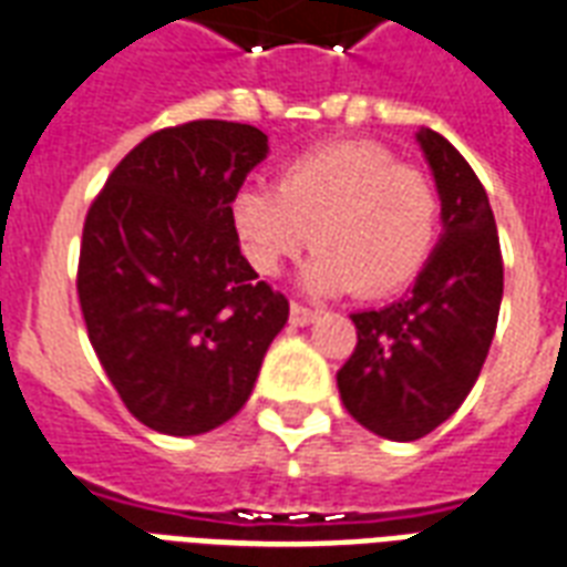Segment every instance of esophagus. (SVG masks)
I'll use <instances>...</instances> for the list:
<instances>
[{"instance_id": "esophagus-1", "label": "esophagus", "mask_w": 567, "mask_h": 567, "mask_svg": "<svg viewBox=\"0 0 567 567\" xmlns=\"http://www.w3.org/2000/svg\"><path fill=\"white\" fill-rule=\"evenodd\" d=\"M315 318H318V312L306 309V306H300V302H291V315H288V321H291L293 327H309V323H315Z\"/></svg>"}]
</instances>
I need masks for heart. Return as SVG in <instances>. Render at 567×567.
<instances>
[{"mask_svg":"<svg viewBox=\"0 0 567 567\" xmlns=\"http://www.w3.org/2000/svg\"><path fill=\"white\" fill-rule=\"evenodd\" d=\"M244 255L276 276L306 246H321L302 282L315 293L401 291L422 274L440 235L434 181L378 142H336L285 163L276 189L231 198Z\"/></svg>","mask_w":567,"mask_h":567,"instance_id":"heart-1","label":"heart"}]
</instances>
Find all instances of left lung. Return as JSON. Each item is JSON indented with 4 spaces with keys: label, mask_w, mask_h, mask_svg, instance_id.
Returning a JSON list of instances; mask_svg holds the SVG:
<instances>
[{
    "label": "left lung",
    "mask_w": 567,
    "mask_h": 567,
    "mask_svg": "<svg viewBox=\"0 0 567 567\" xmlns=\"http://www.w3.org/2000/svg\"><path fill=\"white\" fill-rule=\"evenodd\" d=\"M443 237L408 297L351 315L357 348L336 374L344 408L378 437L410 443L455 413L485 365L503 302V252L487 193L457 148L422 127Z\"/></svg>",
    "instance_id": "8db88e82"
}]
</instances>
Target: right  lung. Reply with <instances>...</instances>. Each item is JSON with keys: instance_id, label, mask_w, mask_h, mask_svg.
I'll return each mask as SVG.
<instances>
[{"instance_id": "1", "label": "right lung", "mask_w": 567, "mask_h": 567, "mask_svg": "<svg viewBox=\"0 0 567 567\" xmlns=\"http://www.w3.org/2000/svg\"><path fill=\"white\" fill-rule=\"evenodd\" d=\"M237 121L142 140L85 216L76 291L124 408L172 437L214 431L252 395L288 300L240 255L231 198L267 157Z\"/></svg>"}]
</instances>
